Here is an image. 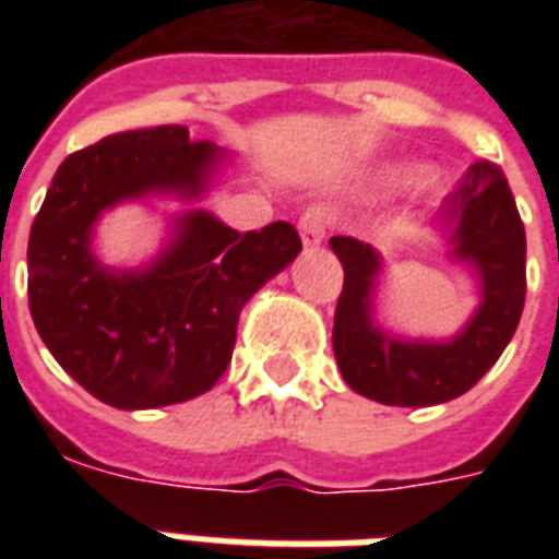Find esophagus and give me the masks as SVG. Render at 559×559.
I'll list each match as a JSON object with an SVG mask.
<instances>
[{
	"label": "esophagus",
	"mask_w": 559,
	"mask_h": 559,
	"mask_svg": "<svg viewBox=\"0 0 559 559\" xmlns=\"http://www.w3.org/2000/svg\"><path fill=\"white\" fill-rule=\"evenodd\" d=\"M298 231H301V240H305L307 249H313L324 240V231H328V211L324 209H307L298 219Z\"/></svg>",
	"instance_id": "1"
}]
</instances>
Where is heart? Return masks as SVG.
<instances>
[{"label":"heart","mask_w":559,"mask_h":559,"mask_svg":"<svg viewBox=\"0 0 559 559\" xmlns=\"http://www.w3.org/2000/svg\"><path fill=\"white\" fill-rule=\"evenodd\" d=\"M424 191H435V179H426Z\"/></svg>","instance_id":"1"}]
</instances>
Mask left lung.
Returning <instances> with one entry per match:
<instances>
[{"mask_svg":"<svg viewBox=\"0 0 559 559\" xmlns=\"http://www.w3.org/2000/svg\"><path fill=\"white\" fill-rule=\"evenodd\" d=\"M450 258L476 272L481 305L450 340H403L373 322L382 261L357 237H331L345 284L333 316V354L350 389L385 406H432L469 391L502 357L525 307V226L502 168L469 165L443 202Z\"/></svg>","mask_w":559,"mask_h":559,"instance_id":"obj_1","label":"left lung"}]
</instances>
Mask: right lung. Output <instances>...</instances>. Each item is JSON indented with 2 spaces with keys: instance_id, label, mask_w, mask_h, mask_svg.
Masks as SVG:
<instances>
[{
  "instance_id": "add662e5",
  "label": "right lung",
  "mask_w": 559,
  "mask_h": 559,
  "mask_svg": "<svg viewBox=\"0 0 559 559\" xmlns=\"http://www.w3.org/2000/svg\"><path fill=\"white\" fill-rule=\"evenodd\" d=\"M223 151L162 124L66 156L28 237V307L39 340L92 397L156 408L205 394L231 362L240 310L296 261L301 237L278 219L235 231L186 211L151 266L107 270L92 231L107 209L151 193L197 200Z\"/></svg>"
}]
</instances>
